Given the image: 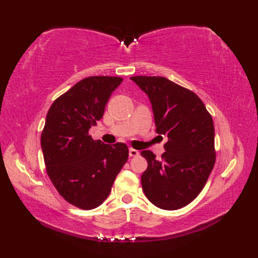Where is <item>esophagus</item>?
<instances>
[{"label":"esophagus","instance_id":"obj_1","mask_svg":"<svg viewBox=\"0 0 258 258\" xmlns=\"http://www.w3.org/2000/svg\"><path fill=\"white\" fill-rule=\"evenodd\" d=\"M128 154H130V156H132V157H134V156H138V155L140 154V152H139L138 150H134V149H130V152H128Z\"/></svg>","mask_w":258,"mask_h":258}]
</instances>
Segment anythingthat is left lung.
Instances as JSON below:
<instances>
[{
    "instance_id": "left-lung-1",
    "label": "left lung",
    "mask_w": 258,
    "mask_h": 258,
    "mask_svg": "<svg viewBox=\"0 0 258 258\" xmlns=\"http://www.w3.org/2000/svg\"><path fill=\"white\" fill-rule=\"evenodd\" d=\"M149 96L156 132L167 136L162 160L142 151L147 168L142 186L162 210L182 208L201 193L215 164V130L211 114L195 93L163 76H132Z\"/></svg>"
}]
</instances>
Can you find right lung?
Wrapping results in <instances>:
<instances>
[{
	"label": "right lung",
	"mask_w": 258,
	"mask_h": 258,
	"mask_svg": "<svg viewBox=\"0 0 258 258\" xmlns=\"http://www.w3.org/2000/svg\"><path fill=\"white\" fill-rule=\"evenodd\" d=\"M122 78L90 76L56 98L48 109L41 146L48 177L63 199L82 210L100 206L124 164L128 149L94 141L92 126L103 117Z\"/></svg>",
	"instance_id": "obj_1"
}]
</instances>
